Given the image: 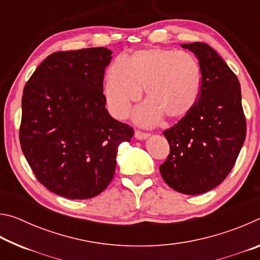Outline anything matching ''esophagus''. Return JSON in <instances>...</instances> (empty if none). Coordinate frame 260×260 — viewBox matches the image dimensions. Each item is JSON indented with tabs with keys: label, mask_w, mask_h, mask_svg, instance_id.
Returning <instances> with one entry per match:
<instances>
[{
	"label": "esophagus",
	"mask_w": 260,
	"mask_h": 260,
	"mask_svg": "<svg viewBox=\"0 0 260 260\" xmlns=\"http://www.w3.org/2000/svg\"><path fill=\"white\" fill-rule=\"evenodd\" d=\"M134 136L138 140H146V139L149 138V134L144 133V132H141V131H135Z\"/></svg>",
	"instance_id": "esophagus-1"
}]
</instances>
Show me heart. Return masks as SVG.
<instances>
[{"mask_svg":"<svg viewBox=\"0 0 260 260\" xmlns=\"http://www.w3.org/2000/svg\"><path fill=\"white\" fill-rule=\"evenodd\" d=\"M201 86V65L190 52L146 48L110 65L104 96L110 112L122 119L144 88L148 102L136 110L134 119L140 125L150 126L161 116L169 120L187 116L199 100Z\"/></svg>","mask_w":260,"mask_h":260,"instance_id":"1","label":"heart"}]
</instances>
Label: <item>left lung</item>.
Listing matches in <instances>:
<instances>
[{
    "instance_id": "obj_1",
    "label": "left lung",
    "mask_w": 260,
    "mask_h": 260,
    "mask_svg": "<svg viewBox=\"0 0 260 260\" xmlns=\"http://www.w3.org/2000/svg\"><path fill=\"white\" fill-rule=\"evenodd\" d=\"M199 58L202 86L195 107L164 131L170 155L159 166L164 181L186 195H199L221 183L243 146L246 122L235 73L209 45H181Z\"/></svg>"
}]
</instances>
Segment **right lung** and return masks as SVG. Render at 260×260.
Here are the masks:
<instances>
[{"label":"right lung","mask_w":260,"mask_h":260,"mask_svg":"<svg viewBox=\"0 0 260 260\" xmlns=\"http://www.w3.org/2000/svg\"><path fill=\"white\" fill-rule=\"evenodd\" d=\"M112 51H57L26 82L19 140L35 177L71 200L98 196L114 175L118 147L134 131L105 109L103 79Z\"/></svg>","instance_id":"right-lung-1"}]
</instances>
